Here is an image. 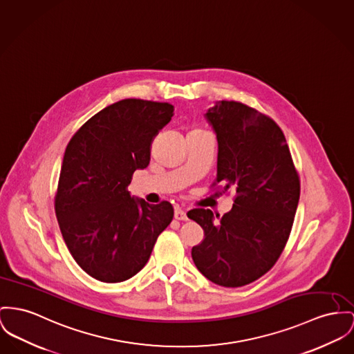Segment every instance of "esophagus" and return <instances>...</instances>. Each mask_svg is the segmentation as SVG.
Returning <instances> with one entry per match:
<instances>
[{
  "label": "esophagus",
  "mask_w": 354,
  "mask_h": 354,
  "mask_svg": "<svg viewBox=\"0 0 354 354\" xmlns=\"http://www.w3.org/2000/svg\"><path fill=\"white\" fill-rule=\"evenodd\" d=\"M174 218H176V220L187 221V220H188V214H187V212H185L184 209H181L180 207H176V208H174Z\"/></svg>",
  "instance_id": "1"
}]
</instances>
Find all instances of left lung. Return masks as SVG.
<instances>
[{
  "label": "left lung",
  "mask_w": 354,
  "mask_h": 354,
  "mask_svg": "<svg viewBox=\"0 0 354 354\" xmlns=\"http://www.w3.org/2000/svg\"><path fill=\"white\" fill-rule=\"evenodd\" d=\"M205 119L218 145L216 183L236 196L218 222L211 209L190 211L205 236L192 258L211 282L240 287L259 279L281 257L299 201V177L281 127L267 115L220 100Z\"/></svg>",
  "instance_id": "obj_1"
}]
</instances>
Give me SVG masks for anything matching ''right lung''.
Returning a JSON list of instances; mask_svg holds the SVG:
<instances>
[{
  "label": "right lung",
  "instance_id": "obj_1",
  "mask_svg": "<svg viewBox=\"0 0 354 354\" xmlns=\"http://www.w3.org/2000/svg\"><path fill=\"white\" fill-rule=\"evenodd\" d=\"M173 111L169 103L123 99L88 119L67 145L55 212L72 258L100 282L141 271L173 220L170 203L150 205L127 190Z\"/></svg>",
  "mask_w": 354,
  "mask_h": 354
}]
</instances>
